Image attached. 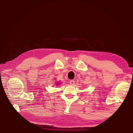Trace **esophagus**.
Wrapping results in <instances>:
<instances>
[{
    "instance_id": "obj_1",
    "label": "esophagus",
    "mask_w": 133,
    "mask_h": 133,
    "mask_svg": "<svg viewBox=\"0 0 133 133\" xmlns=\"http://www.w3.org/2000/svg\"><path fill=\"white\" fill-rule=\"evenodd\" d=\"M70 84L72 85H75V81H74V80H70Z\"/></svg>"
}]
</instances>
